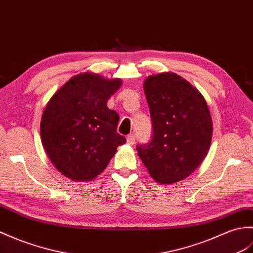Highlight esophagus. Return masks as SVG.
<instances>
[{
    "mask_svg": "<svg viewBox=\"0 0 253 253\" xmlns=\"http://www.w3.org/2000/svg\"><path fill=\"white\" fill-rule=\"evenodd\" d=\"M134 142H136V137H134V134L133 133L128 134V136H127V143L130 144V145H133Z\"/></svg>",
    "mask_w": 253,
    "mask_h": 253,
    "instance_id": "1",
    "label": "esophagus"
}]
</instances>
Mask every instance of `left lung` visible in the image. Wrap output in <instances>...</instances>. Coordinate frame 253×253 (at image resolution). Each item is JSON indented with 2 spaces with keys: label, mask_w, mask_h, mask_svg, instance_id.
Here are the masks:
<instances>
[{
  "label": "left lung",
  "mask_w": 253,
  "mask_h": 253,
  "mask_svg": "<svg viewBox=\"0 0 253 253\" xmlns=\"http://www.w3.org/2000/svg\"><path fill=\"white\" fill-rule=\"evenodd\" d=\"M144 92L153 134L137 145L151 177L162 184L185 179L206 157L212 136L207 103L189 82L174 73L149 76Z\"/></svg>",
  "instance_id": "8db88e82"
}]
</instances>
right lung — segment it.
Wrapping results in <instances>:
<instances>
[{"label": "right lung", "mask_w": 253, "mask_h": 253, "mask_svg": "<svg viewBox=\"0 0 253 253\" xmlns=\"http://www.w3.org/2000/svg\"><path fill=\"white\" fill-rule=\"evenodd\" d=\"M119 79L83 73L68 81L42 115L41 137L55 167L74 181H90L101 173L116 148L126 142L117 132L120 116L107 107L119 89Z\"/></svg>", "instance_id": "obj_1"}]
</instances>
